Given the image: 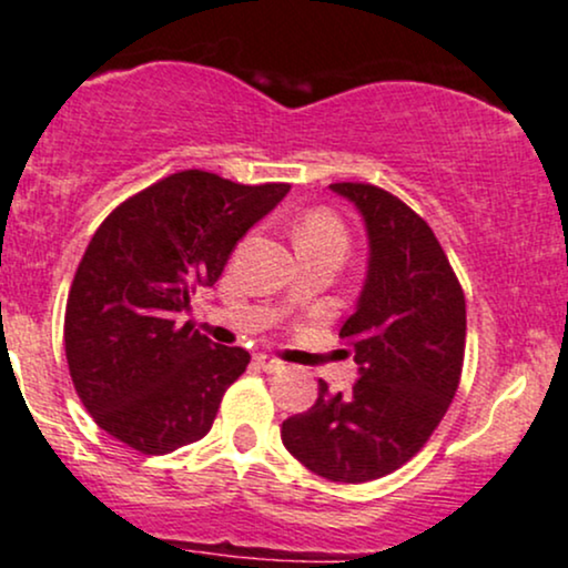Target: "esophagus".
<instances>
[{
  "mask_svg": "<svg viewBox=\"0 0 568 568\" xmlns=\"http://www.w3.org/2000/svg\"><path fill=\"white\" fill-rule=\"evenodd\" d=\"M255 362H257V366H260V369H263V372H278V369H284V362H278V358L268 356V353H257Z\"/></svg>",
  "mask_w": 568,
  "mask_h": 568,
  "instance_id": "obj_1",
  "label": "esophagus"
}]
</instances>
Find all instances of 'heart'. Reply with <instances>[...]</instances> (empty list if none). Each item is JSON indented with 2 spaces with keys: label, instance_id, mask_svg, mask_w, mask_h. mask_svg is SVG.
<instances>
[{
  "label": "heart",
  "instance_id": "heart-1",
  "mask_svg": "<svg viewBox=\"0 0 568 568\" xmlns=\"http://www.w3.org/2000/svg\"><path fill=\"white\" fill-rule=\"evenodd\" d=\"M297 244H348V231L332 210H311L297 225Z\"/></svg>",
  "mask_w": 568,
  "mask_h": 568
}]
</instances>
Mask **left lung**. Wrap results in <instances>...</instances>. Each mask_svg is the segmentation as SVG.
Returning a JSON list of instances; mask_svg holds the SVG:
<instances>
[{
	"instance_id": "1",
	"label": "left lung",
	"mask_w": 568,
	"mask_h": 568,
	"mask_svg": "<svg viewBox=\"0 0 568 568\" xmlns=\"http://www.w3.org/2000/svg\"><path fill=\"white\" fill-rule=\"evenodd\" d=\"M369 233V271L356 313L343 324L358 377L284 419L282 442L311 473L337 484L388 476L428 444L465 358V292L430 225L372 183H332Z\"/></svg>"
}]
</instances>
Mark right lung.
Masks as SVG:
<instances>
[{
  "label": "right lung",
  "mask_w": 568,
  "mask_h": 568,
  "mask_svg": "<svg viewBox=\"0 0 568 568\" xmlns=\"http://www.w3.org/2000/svg\"><path fill=\"white\" fill-rule=\"evenodd\" d=\"M286 191L290 183L242 185L183 170L100 223L69 290L63 339L73 388L116 442L170 455L210 433L250 353L215 345L178 316Z\"/></svg>",
  "instance_id": "1"
}]
</instances>
